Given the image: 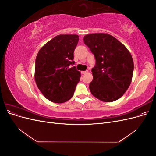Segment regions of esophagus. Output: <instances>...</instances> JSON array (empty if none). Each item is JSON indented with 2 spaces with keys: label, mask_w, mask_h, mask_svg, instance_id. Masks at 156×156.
I'll return each instance as SVG.
<instances>
[{
  "label": "esophagus",
  "mask_w": 156,
  "mask_h": 156,
  "mask_svg": "<svg viewBox=\"0 0 156 156\" xmlns=\"http://www.w3.org/2000/svg\"><path fill=\"white\" fill-rule=\"evenodd\" d=\"M87 72H88V71H82L81 73H82V74H85V73H87Z\"/></svg>",
  "instance_id": "1"
}]
</instances>
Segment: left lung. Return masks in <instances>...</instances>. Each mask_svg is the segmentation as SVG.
Segmentation results:
<instances>
[{
  "instance_id": "obj_1",
  "label": "left lung",
  "mask_w": 156,
  "mask_h": 156,
  "mask_svg": "<svg viewBox=\"0 0 156 156\" xmlns=\"http://www.w3.org/2000/svg\"><path fill=\"white\" fill-rule=\"evenodd\" d=\"M83 40L96 58L89 85L92 94L105 102L119 100L129 88L133 77L134 64L129 51L108 34H87Z\"/></svg>"
}]
</instances>
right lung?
I'll list each match as a JSON object with an SVG mask.
<instances>
[{
  "instance_id": "1",
  "label": "right lung",
  "mask_w": 156,
  "mask_h": 156,
  "mask_svg": "<svg viewBox=\"0 0 156 156\" xmlns=\"http://www.w3.org/2000/svg\"><path fill=\"white\" fill-rule=\"evenodd\" d=\"M79 41L76 34L55 36L40 49L36 58L35 81L48 100L64 103L72 98L81 73L73 66V52Z\"/></svg>"
}]
</instances>
